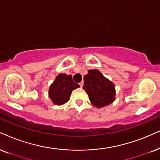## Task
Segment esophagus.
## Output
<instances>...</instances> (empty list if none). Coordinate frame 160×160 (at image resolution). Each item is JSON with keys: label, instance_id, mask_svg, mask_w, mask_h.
I'll return each mask as SVG.
<instances>
[{"label": "esophagus", "instance_id": "1", "mask_svg": "<svg viewBox=\"0 0 160 160\" xmlns=\"http://www.w3.org/2000/svg\"><path fill=\"white\" fill-rule=\"evenodd\" d=\"M79 84H80V87H82V86H83V82H80V83H79Z\"/></svg>", "mask_w": 160, "mask_h": 160}]
</instances>
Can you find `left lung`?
<instances>
[{"label":"left lung","mask_w":160,"mask_h":160,"mask_svg":"<svg viewBox=\"0 0 160 160\" xmlns=\"http://www.w3.org/2000/svg\"><path fill=\"white\" fill-rule=\"evenodd\" d=\"M83 89L88 95L93 106L102 108L112 103L115 100V87L100 71L91 69L84 76Z\"/></svg>","instance_id":"left-lung-1"}]
</instances>
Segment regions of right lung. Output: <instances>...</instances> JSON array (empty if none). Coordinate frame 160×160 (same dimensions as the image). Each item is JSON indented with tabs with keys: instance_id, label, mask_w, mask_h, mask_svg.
<instances>
[{
	"instance_id": "obj_1",
	"label": "right lung",
	"mask_w": 160,
	"mask_h": 160,
	"mask_svg": "<svg viewBox=\"0 0 160 160\" xmlns=\"http://www.w3.org/2000/svg\"><path fill=\"white\" fill-rule=\"evenodd\" d=\"M79 87L80 86L73 81L72 75L59 74L49 86L48 96L54 105L60 106L69 100L72 91Z\"/></svg>"
}]
</instances>
